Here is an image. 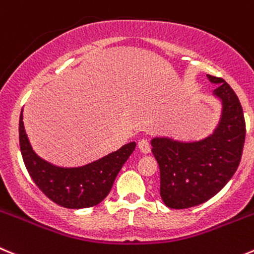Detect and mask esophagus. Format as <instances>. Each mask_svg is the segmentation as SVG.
Segmentation results:
<instances>
[{
	"label": "esophagus",
	"instance_id": "obj_1",
	"mask_svg": "<svg viewBox=\"0 0 254 254\" xmlns=\"http://www.w3.org/2000/svg\"><path fill=\"white\" fill-rule=\"evenodd\" d=\"M138 148L142 153L147 154L151 152V143H149L147 139H141V141L138 142Z\"/></svg>",
	"mask_w": 254,
	"mask_h": 254
}]
</instances>
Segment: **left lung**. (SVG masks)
<instances>
[{"label":"left lung","instance_id":"left-lung-1","mask_svg":"<svg viewBox=\"0 0 254 254\" xmlns=\"http://www.w3.org/2000/svg\"><path fill=\"white\" fill-rule=\"evenodd\" d=\"M207 77L218 84L213 92L223 102L222 120L214 133L193 143L152 139V153L161 172L159 194L173 209L190 208L211 199L231 180L242 157L246 138L242 105L223 78Z\"/></svg>","mask_w":254,"mask_h":254}]
</instances>
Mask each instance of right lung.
Here are the masks:
<instances>
[{"label": "right lung", "instance_id": "add662e5", "mask_svg": "<svg viewBox=\"0 0 254 254\" xmlns=\"http://www.w3.org/2000/svg\"><path fill=\"white\" fill-rule=\"evenodd\" d=\"M18 131L21 154L33 182L51 201L71 209L88 208L101 203L136 147V143L131 142L84 167L61 168L41 159L31 148L23 127L22 113Z\"/></svg>", "mask_w": 254, "mask_h": 254}]
</instances>
